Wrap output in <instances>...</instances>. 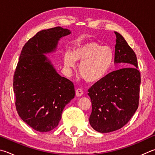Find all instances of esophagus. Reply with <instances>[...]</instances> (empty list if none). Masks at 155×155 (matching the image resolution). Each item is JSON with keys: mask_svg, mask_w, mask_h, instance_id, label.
<instances>
[{"mask_svg": "<svg viewBox=\"0 0 155 155\" xmlns=\"http://www.w3.org/2000/svg\"><path fill=\"white\" fill-rule=\"evenodd\" d=\"M83 94V90L81 89H77L76 90V95H77V96H81Z\"/></svg>", "mask_w": 155, "mask_h": 155, "instance_id": "esophagus-1", "label": "esophagus"}]
</instances>
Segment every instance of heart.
<instances>
[{
  "label": "heart",
  "mask_w": 155,
  "mask_h": 155,
  "mask_svg": "<svg viewBox=\"0 0 155 155\" xmlns=\"http://www.w3.org/2000/svg\"><path fill=\"white\" fill-rule=\"evenodd\" d=\"M114 60L113 50L94 41H87L78 45L70 54L64 57V66L68 70L75 68V61L81 62L80 75L87 82L96 83L108 74Z\"/></svg>",
  "instance_id": "b5f03b06"
}]
</instances>
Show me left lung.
I'll use <instances>...</instances> for the list:
<instances>
[{
	"label": "left lung",
	"instance_id": "left-lung-1",
	"mask_svg": "<svg viewBox=\"0 0 155 155\" xmlns=\"http://www.w3.org/2000/svg\"><path fill=\"white\" fill-rule=\"evenodd\" d=\"M114 33V63H124L128 67L110 72L88 90L92 104L89 123L100 133L123 127L134 116L139 104L141 77L136 53L121 35Z\"/></svg>",
	"mask_w": 155,
	"mask_h": 155
}]
</instances>
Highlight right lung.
Masks as SVG:
<instances>
[{"mask_svg": "<svg viewBox=\"0 0 155 155\" xmlns=\"http://www.w3.org/2000/svg\"><path fill=\"white\" fill-rule=\"evenodd\" d=\"M70 30H43L24 45L13 76V91L19 116L41 132L58 125L67 104L74 97L72 81L61 76L44 54L55 51L60 39Z\"/></svg>", "mask_w": 155, "mask_h": 155, "instance_id": "add662e5", "label": "right lung"}]
</instances>
